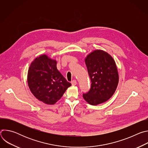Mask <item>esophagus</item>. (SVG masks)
Returning a JSON list of instances; mask_svg holds the SVG:
<instances>
[{
	"mask_svg": "<svg viewBox=\"0 0 148 148\" xmlns=\"http://www.w3.org/2000/svg\"><path fill=\"white\" fill-rule=\"evenodd\" d=\"M71 84H72V86H75L76 84H77V81H76V80H75V79L73 80V81H71Z\"/></svg>",
	"mask_w": 148,
	"mask_h": 148,
	"instance_id": "1",
	"label": "esophagus"
}]
</instances>
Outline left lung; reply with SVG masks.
<instances>
[{
  "mask_svg": "<svg viewBox=\"0 0 148 148\" xmlns=\"http://www.w3.org/2000/svg\"><path fill=\"white\" fill-rule=\"evenodd\" d=\"M91 86L83 98L89 104L97 105L107 101L114 94L119 81L116 63L111 55L96 50L85 58Z\"/></svg>",
  "mask_w": 148,
  "mask_h": 148,
  "instance_id": "left-lung-1",
  "label": "left lung"
}]
</instances>
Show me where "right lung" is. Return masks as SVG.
I'll return each instance as SVG.
<instances>
[{
  "label": "right lung",
  "instance_id": "right-lung-1",
  "mask_svg": "<svg viewBox=\"0 0 148 148\" xmlns=\"http://www.w3.org/2000/svg\"><path fill=\"white\" fill-rule=\"evenodd\" d=\"M28 86L40 101L53 105L71 86L57 69V61L47 55L36 57L31 63L27 74Z\"/></svg>",
  "mask_w": 148,
  "mask_h": 148
}]
</instances>
